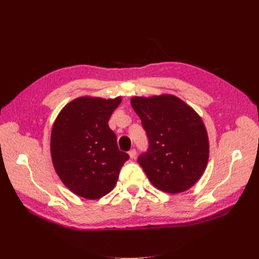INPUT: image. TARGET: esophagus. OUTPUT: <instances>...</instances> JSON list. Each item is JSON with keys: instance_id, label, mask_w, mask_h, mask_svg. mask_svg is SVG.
<instances>
[{"instance_id": "34e87169", "label": "esophagus", "mask_w": 259, "mask_h": 259, "mask_svg": "<svg viewBox=\"0 0 259 259\" xmlns=\"http://www.w3.org/2000/svg\"><path fill=\"white\" fill-rule=\"evenodd\" d=\"M136 155H137V151H136L135 148H134V149H131V150L129 151V156H130V158H131V159L136 158Z\"/></svg>"}]
</instances>
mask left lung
<instances>
[{"instance_id":"1","label":"left lung","mask_w":259,"mask_h":259,"mask_svg":"<svg viewBox=\"0 0 259 259\" xmlns=\"http://www.w3.org/2000/svg\"><path fill=\"white\" fill-rule=\"evenodd\" d=\"M131 106L146 130L149 147L138 157L150 183L178 194L194 186L209 157L207 131L194 109L171 95L134 97Z\"/></svg>"}]
</instances>
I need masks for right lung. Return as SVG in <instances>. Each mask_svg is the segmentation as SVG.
Instances as JSON below:
<instances>
[{
  "instance_id": "add662e5",
  "label": "right lung",
  "mask_w": 259,
  "mask_h": 259,
  "mask_svg": "<svg viewBox=\"0 0 259 259\" xmlns=\"http://www.w3.org/2000/svg\"><path fill=\"white\" fill-rule=\"evenodd\" d=\"M121 98L81 97L59 113L51 133L53 166L80 197L99 199L113 189L129 155L120 151L108 121Z\"/></svg>"
}]
</instances>
